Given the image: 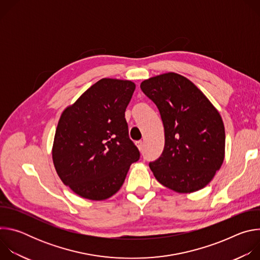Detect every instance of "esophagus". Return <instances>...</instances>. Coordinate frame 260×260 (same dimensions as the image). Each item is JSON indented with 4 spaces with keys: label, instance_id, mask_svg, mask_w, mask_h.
Returning a JSON list of instances; mask_svg holds the SVG:
<instances>
[{
    "label": "esophagus",
    "instance_id": "obj_1",
    "mask_svg": "<svg viewBox=\"0 0 260 260\" xmlns=\"http://www.w3.org/2000/svg\"><path fill=\"white\" fill-rule=\"evenodd\" d=\"M136 145H137V147L139 148V150H143L144 149V143L142 142V141H138L137 143H136Z\"/></svg>",
    "mask_w": 260,
    "mask_h": 260
}]
</instances>
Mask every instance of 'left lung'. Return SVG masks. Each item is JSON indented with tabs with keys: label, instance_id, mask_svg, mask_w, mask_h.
Here are the masks:
<instances>
[{
	"label": "left lung",
	"instance_id": "1",
	"mask_svg": "<svg viewBox=\"0 0 260 260\" xmlns=\"http://www.w3.org/2000/svg\"><path fill=\"white\" fill-rule=\"evenodd\" d=\"M140 87L156 105L165 127L164 151L149 162L156 180L181 193L204 188L224 159L219 112L190 80L176 73L144 80Z\"/></svg>",
	"mask_w": 260,
	"mask_h": 260
}]
</instances>
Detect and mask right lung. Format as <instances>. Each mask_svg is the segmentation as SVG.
<instances>
[{
    "mask_svg": "<svg viewBox=\"0 0 260 260\" xmlns=\"http://www.w3.org/2000/svg\"><path fill=\"white\" fill-rule=\"evenodd\" d=\"M135 83L104 78L60 116L52 158L57 175L78 196L102 201L115 194L140 151L128 136L125 109Z\"/></svg>",
    "mask_w": 260,
    "mask_h": 260,
    "instance_id": "add662e5",
    "label": "right lung"
}]
</instances>
